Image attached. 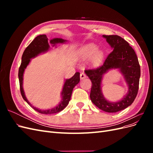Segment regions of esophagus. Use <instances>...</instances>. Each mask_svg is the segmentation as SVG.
Instances as JSON below:
<instances>
[{
    "instance_id": "1",
    "label": "esophagus",
    "mask_w": 153,
    "mask_h": 153,
    "mask_svg": "<svg viewBox=\"0 0 153 153\" xmlns=\"http://www.w3.org/2000/svg\"><path fill=\"white\" fill-rule=\"evenodd\" d=\"M80 79H81V80H83V79H84V78H86V75H85V74L84 72H82V73H80Z\"/></svg>"
}]
</instances>
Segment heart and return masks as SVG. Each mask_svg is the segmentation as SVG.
Masks as SVG:
<instances>
[{
  "label": "heart",
  "mask_w": 153,
  "mask_h": 153,
  "mask_svg": "<svg viewBox=\"0 0 153 153\" xmlns=\"http://www.w3.org/2000/svg\"><path fill=\"white\" fill-rule=\"evenodd\" d=\"M77 55L82 59H89V63L91 66H96L100 64L103 59V51L98 50V47L93 43H89L80 48Z\"/></svg>",
  "instance_id": "obj_1"
}]
</instances>
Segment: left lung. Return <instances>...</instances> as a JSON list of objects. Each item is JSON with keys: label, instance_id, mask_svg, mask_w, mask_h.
Instances as JSON below:
<instances>
[{"label": "left lung", "instance_id": "left-lung-1", "mask_svg": "<svg viewBox=\"0 0 153 153\" xmlns=\"http://www.w3.org/2000/svg\"><path fill=\"white\" fill-rule=\"evenodd\" d=\"M113 49L102 66L85 73L92 82L90 98L97 107L106 112L115 113L131 105L138 93L140 76V67L134 50L129 43L117 35H103ZM119 68L128 87V93L117 102H110L105 98L101 91V81L103 74L110 69Z\"/></svg>", "mask_w": 153, "mask_h": 153}]
</instances>
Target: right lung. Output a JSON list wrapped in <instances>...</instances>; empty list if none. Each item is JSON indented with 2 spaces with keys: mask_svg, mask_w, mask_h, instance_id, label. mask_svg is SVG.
Here are the masks:
<instances>
[{
  "mask_svg": "<svg viewBox=\"0 0 153 153\" xmlns=\"http://www.w3.org/2000/svg\"><path fill=\"white\" fill-rule=\"evenodd\" d=\"M66 40H64L62 38H54L51 40H48L46 35H39L32 41L30 44L27 47L24 53L22 55V63L20 66L19 70H18V78H19L20 82V88L21 94L22 98L28 103L31 107L34 109L37 112L43 114H55L61 112L64 108L66 107L69 103V101L71 100V96L72 94V92L73 88L76 85L80 82V73H75L73 76H72L69 79L66 80L64 84L63 85L62 91L61 92L62 100L59 104L53 107V108L48 109V110H41L36 108L35 106H32L28 100L27 99L25 95V92L23 89V76L25 69L29 65L30 61V59L34 58L41 53H45L49 50L50 44L52 45L53 47L59 43H64L66 42Z\"/></svg>",
  "mask_w": 153,
  "mask_h": 153,
  "instance_id": "right-lung-1",
  "label": "right lung"
}]
</instances>
